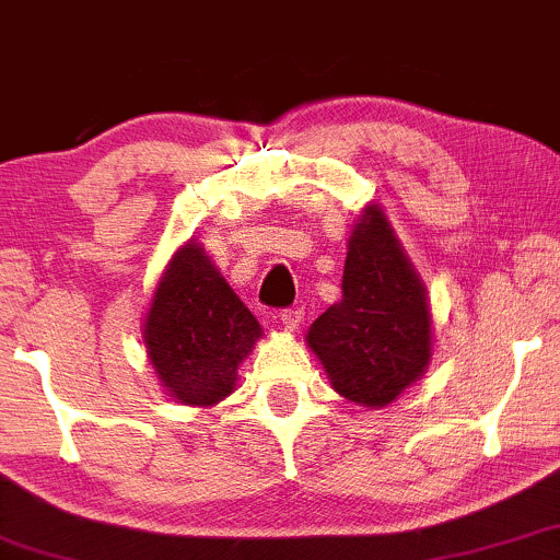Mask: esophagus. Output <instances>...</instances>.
<instances>
[{
	"mask_svg": "<svg viewBox=\"0 0 560 560\" xmlns=\"http://www.w3.org/2000/svg\"><path fill=\"white\" fill-rule=\"evenodd\" d=\"M279 320H281V328L289 330V332H294L296 328H300V323H302V310H281Z\"/></svg>",
	"mask_w": 560,
	"mask_h": 560,
	"instance_id": "1",
	"label": "esophagus"
}]
</instances>
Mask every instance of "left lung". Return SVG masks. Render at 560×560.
Wrapping results in <instances>:
<instances>
[{"mask_svg":"<svg viewBox=\"0 0 560 560\" xmlns=\"http://www.w3.org/2000/svg\"><path fill=\"white\" fill-rule=\"evenodd\" d=\"M304 341L332 390L366 410L390 406L429 370L427 284L380 203H366L351 224L341 302L310 325Z\"/></svg>","mask_w":560,"mask_h":560,"instance_id":"8db88e82","label":"left lung"}]
</instances>
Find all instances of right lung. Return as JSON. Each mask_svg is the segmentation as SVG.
<instances>
[{
	"label": "right lung",
	"mask_w": 560,
	"mask_h": 560,
	"mask_svg": "<svg viewBox=\"0 0 560 560\" xmlns=\"http://www.w3.org/2000/svg\"><path fill=\"white\" fill-rule=\"evenodd\" d=\"M264 328L201 243L173 253L154 284L141 341L173 400L211 408L237 390V370Z\"/></svg>",
	"instance_id": "add662e5"
}]
</instances>
